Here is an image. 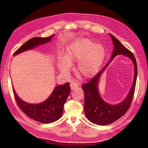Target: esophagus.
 <instances>
[{"label":"esophagus","mask_w":148,"mask_h":148,"mask_svg":"<svg viewBox=\"0 0 148 148\" xmlns=\"http://www.w3.org/2000/svg\"><path fill=\"white\" fill-rule=\"evenodd\" d=\"M70 86H71V88L72 90H76L77 88L78 87V84L77 83H75V82H72L70 84Z\"/></svg>","instance_id":"esophagus-1"}]
</instances>
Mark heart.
Here are the masks:
<instances>
[{
	"instance_id": "1",
	"label": "heart",
	"mask_w": 148,
	"mask_h": 148,
	"mask_svg": "<svg viewBox=\"0 0 148 148\" xmlns=\"http://www.w3.org/2000/svg\"><path fill=\"white\" fill-rule=\"evenodd\" d=\"M105 55V49L101 45L86 38L78 39L68 47L66 58L61 60L60 68L62 72H67L70 70L71 62L79 61L78 74L83 77H91L99 71Z\"/></svg>"
}]
</instances>
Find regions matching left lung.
<instances>
[{
    "label": "left lung",
    "instance_id": "8db88e82",
    "mask_svg": "<svg viewBox=\"0 0 148 148\" xmlns=\"http://www.w3.org/2000/svg\"><path fill=\"white\" fill-rule=\"evenodd\" d=\"M109 35L111 37L114 46L111 60L92 79L81 86L84 92L85 115L89 121L98 125L111 124L122 117L127 112L132 101L137 80V65L134 54L126 47L123 45L115 37L110 34ZM118 54L126 55L133 60L134 64V79L133 86L127 99L120 104L111 106L105 103L101 99L99 95L97 87L100 74L112 59Z\"/></svg>",
    "mask_w": 148,
    "mask_h": 148
}]
</instances>
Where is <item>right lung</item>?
Listing matches in <instances>:
<instances>
[{"mask_svg":"<svg viewBox=\"0 0 148 148\" xmlns=\"http://www.w3.org/2000/svg\"><path fill=\"white\" fill-rule=\"evenodd\" d=\"M53 37L54 35L45 38L34 37L20 46L14 53L13 55L32 49L39 45L48 42ZM12 91L17 105L25 114L34 120L42 123H50L58 120L62 116L64 103L67 100L71 90L69 83L56 86L48 99L38 104H30L23 101L18 97L14 89H12Z\"/></svg>","mask_w":148,"mask_h":148,"instance_id":"obj_1","label":"right lung"}]
</instances>
